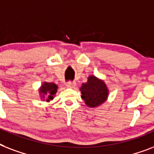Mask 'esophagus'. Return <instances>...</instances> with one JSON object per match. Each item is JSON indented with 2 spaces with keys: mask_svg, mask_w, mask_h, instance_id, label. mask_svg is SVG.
Instances as JSON below:
<instances>
[{
  "mask_svg": "<svg viewBox=\"0 0 154 154\" xmlns=\"http://www.w3.org/2000/svg\"><path fill=\"white\" fill-rule=\"evenodd\" d=\"M65 86L67 88H69V89H72V88H74V86H76V82H69L65 84Z\"/></svg>",
  "mask_w": 154,
  "mask_h": 154,
  "instance_id": "esophagus-1",
  "label": "esophagus"
}]
</instances>
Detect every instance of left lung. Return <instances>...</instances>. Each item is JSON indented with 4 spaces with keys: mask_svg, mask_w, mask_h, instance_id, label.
Returning <instances> with one entry per match:
<instances>
[{
    "mask_svg": "<svg viewBox=\"0 0 154 154\" xmlns=\"http://www.w3.org/2000/svg\"><path fill=\"white\" fill-rule=\"evenodd\" d=\"M82 92V98L87 106L91 108L97 107L107 100L109 90L102 80L95 76H89L86 83H83L80 89Z\"/></svg>",
    "mask_w": 154,
    "mask_h": 154,
    "instance_id": "obj_1",
    "label": "left lung"
}]
</instances>
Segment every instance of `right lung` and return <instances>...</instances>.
Listing matches in <instances>:
<instances>
[{"label": "right lung", "instance_id": "1", "mask_svg": "<svg viewBox=\"0 0 154 154\" xmlns=\"http://www.w3.org/2000/svg\"><path fill=\"white\" fill-rule=\"evenodd\" d=\"M57 85L54 83H48V82H44L39 89L40 95L43 99L45 98V97H46V101L53 100L54 95L57 94Z\"/></svg>", "mask_w": 154, "mask_h": 154}]
</instances>
